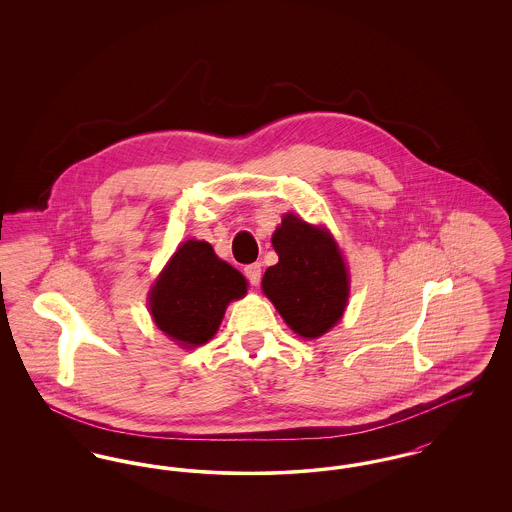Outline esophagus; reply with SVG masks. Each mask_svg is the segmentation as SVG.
I'll list each match as a JSON object with an SVG mask.
<instances>
[{"label": "esophagus", "mask_w": 512, "mask_h": 512, "mask_svg": "<svg viewBox=\"0 0 512 512\" xmlns=\"http://www.w3.org/2000/svg\"><path fill=\"white\" fill-rule=\"evenodd\" d=\"M245 276H247V280H249L253 286H259V282H261V265H259V263L247 265V267H245Z\"/></svg>", "instance_id": "obj_1"}]
</instances>
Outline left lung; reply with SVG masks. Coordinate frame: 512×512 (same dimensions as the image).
I'll list each match as a JSON object with an SVG mask.
<instances>
[{
  "mask_svg": "<svg viewBox=\"0 0 512 512\" xmlns=\"http://www.w3.org/2000/svg\"><path fill=\"white\" fill-rule=\"evenodd\" d=\"M278 263L268 267L261 288L292 328L317 340L343 317L349 299V274L332 234L292 213L272 234Z\"/></svg>",
  "mask_w": 512,
  "mask_h": 512,
  "instance_id": "8db88e82",
  "label": "left lung"
}]
</instances>
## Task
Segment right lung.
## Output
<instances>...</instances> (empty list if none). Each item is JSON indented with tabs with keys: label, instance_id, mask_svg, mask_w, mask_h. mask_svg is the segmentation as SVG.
<instances>
[{
	"label": "right lung",
	"instance_id": "right-lung-1",
	"mask_svg": "<svg viewBox=\"0 0 512 512\" xmlns=\"http://www.w3.org/2000/svg\"><path fill=\"white\" fill-rule=\"evenodd\" d=\"M247 293L242 272L219 259L211 244L180 245L149 292V311L157 328L180 347L211 340L230 301Z\"/></svg>",
	"mask_w": 512,
	"mask_h": 512
}]
</instances>
